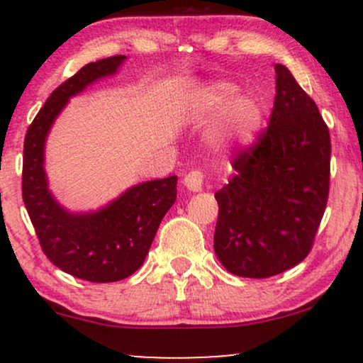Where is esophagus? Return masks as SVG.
<instances>
[{
	"label": "esophagus",
	"instance_id": "34e87169",
	"mask_svg": "<svg viewBox=\"0 0 363 363\" xmlns=\"http://www.w3.org/2000/svg\"><path fill=\"white\" fill-rule=\"evenodd\" d=\"M182 184L186 186L187 191L191 193H199L203 189V174L199 170H193L187 176L182 179Z\"/></svg>",
	"mask_w": 363,
	"mask_h": 363
}]
</instances>
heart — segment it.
Wrapping results in <instances>:
<instances>
[{
    "label": "heart",
    "instance_id": "1",
    "mask_svg": "<svg viewBox=\"0 0 363 363\" xmlns=\"http://www.w3.org/2000/svg\"><path fill=\"white\" fill-rule=\"evenodd\" d=\"M237 85L227 80H213L198 86L189 95V111L199 121L211 119V147L218 152L245 148L256 138L261 126V107L251 95H235Z\"/></svg>",
    "mask_w": 363,
    "mask_h": 363
}]
</instances>
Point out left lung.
<instances>
[{"label":"left lung","mask_w":363,"mask_h":363,"mask_svg":"<svg viewBox=\"0 0 363 363\" xmlns=\"http://www.w3.org/2000/svg\"><path fill=\"white\" fill-rule=\"evenodd\" d=\"M268 129L240 152L237 174L215 194V254L244 278H268L306 259L329 193V129L290 69L274 66Z\"/></svg>","instance_id":"8db88e82"}]
</instances>
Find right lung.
Instances as JSON below:
<instances>
[{
	"label": "right lung",
	"instance_id": "obj_1",
	"mask_svg": "<svg viewBox=\"0 0 363 363\" xmlns=\"http://www.w3.org/2000/svg\"><path fill=\"white\" fill-rule=\"evenodd\" d=\"M126 56L89 62L49 95L23 145L22 194L40 247L52 264L80 280L119 281L143 264L162 218L177 198V176L140 182L91 211H69L49 189L45 141L54 121L91 83L118 73Z\"/></svg>",
	"mask_w": 363,
	"mask_h": 363
}]
</instances>
